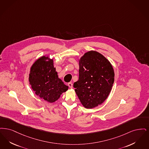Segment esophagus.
I'll list each match as a JSON object with an SVG mask.
<instances>
[{
  "label": "esophagus",
  "mask_w": 149,
  "mask_h": 149,
  "mask_svg": "<svg viewBox=\"0 0 149 149\" xmlns=\"http://www.w3.org/2000/svg\"><path fill=\"white\" fill-rule=\"evenodd\" d=\"M68 86H69L70 88H72V87H73V84H72L71 82H69V83L68 84Z\"/></svg>",
  "instance_id": "34e87169"
}]
</instances>
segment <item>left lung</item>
Instances as JSON below:
<instances>
[{"instance_id": "8db88e82", "label": "left lung", "mask_w": 149, "mask_h": 149, "mask_svg": "<svg viewBox=\"0 0 149 149\" xmlns=\"http://www.w3.org/2000/svg\"><path fill=\"white\" fill-rule=\"evenodd\" d=\"M114 71L110 62L96 51L84 54L79 61V79L73 87L81 104L92 109L102 104L114 82Z\"/></svg>"}]
</instances>
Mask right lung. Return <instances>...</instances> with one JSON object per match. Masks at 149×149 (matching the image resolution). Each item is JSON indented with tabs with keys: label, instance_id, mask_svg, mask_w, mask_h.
Wrapping results in <instances>:
<instances>
[{
	"label": "right lung",
	"instance_id": "add662e5",
	"mask_svg": "<svg viewBox=\"0 0 149 149\" xmlns=\"http://www.w3.org/2000/svg\"><path fill=\"white\" fill-rule=\"evenodd\" d=\"M48 58L49 60L46 61ZM29 81L35 93L51 103L57 101L68 88L58 77L53 60L45 56L39 58L33 65Z\"/></svg>",
	"mask_w": 149,
	"mask_h": 149
}]
</instances>
